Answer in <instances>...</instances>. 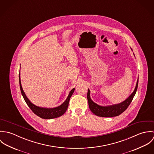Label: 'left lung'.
Returning <instances> with one entry per match:
<instances>
[{"mask_svg":"<svg viewBox=\"0 0 154 154\" xmlns=\"http://www.w3.org/2000/svg\"><path fill=\"white\" fill-rule=\"evenodd\" d=\"M137 86H138V79L137 81L136 85L134 88V91L128 99H126L125 101L119 104H116V105L107 106V107H102L94 103L90 98V91L88 89L87 99H88V105H89V109L94 114L100 117H111L119 116L127 109V108L129 107V106L131 103L133 98L134 95L136 94V92L137 89Z\"/></svg>","mask_w":154,"mask_h":154,"instance_id":"1","label":"left lung"}]
</instances>
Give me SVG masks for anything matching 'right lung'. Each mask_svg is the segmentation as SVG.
I'll return each mask as SVG.
<instances>
[{
	"label": "right lung",
	"mask_w": 154,
	"mask_h": 154,
	"mask_svg": "<svg viewBox=\"0 0 154 154\" xmlns=\"http://www.w3.org/2000/svg\"><path fill=\"white\" fill-rule=\"evenodd\" d=\"M19 81H20V89L21 92L22 94V96L23 97V99L28 107L30 108V109L32 111V112L38 116V117L44 119H54V118H57L61 116H62L67 109L68 106H69V103L70 98L71 96L72 95L75 88L72 89L70 92L69 94V95L66 100V101L60 106L56 107V108H53V109H46V108H42V107H37L33 104H32L30 101L26 97V95L25 94L23 89H22V86H21V79H20V73L19 74Z\"/></svg>",
	"instance_id": "obj_1"
}]
</instances>
